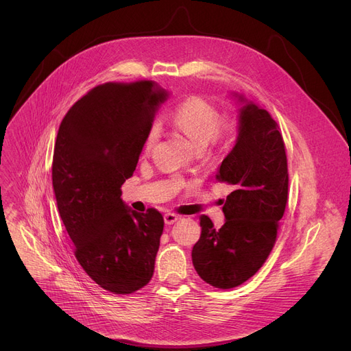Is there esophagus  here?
Here are the masks:
<instances>
[{"label":"esophagus","instance_id":"34e87169","mask_svg":"<svg viewBox=\"0 0 351 351\" xmlns=\"http://www.w3.org/2000/svg\"><path fill=\"white\" fill-rule=\"evenodd\" d=\"M180 219V216L179 215H176V213H166L165 216H163V220H165V223L166 225H173L175 222H178V220Z\"/></svg>","mask_w":351,"mask_h":351}]
</instances>
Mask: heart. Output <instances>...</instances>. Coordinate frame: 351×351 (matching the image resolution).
<instances>
[{"instance_id":"obj_1","label":"heart","mask_w":351,"mask_h":351,"mask_svg":"<svg viewBox=\"0 0 351 351\" xmlns=\"http://www.w3.org/2000/svg\"><path fill=\"white\" fill-rule=\"evenodd\" d=\"M172 123L185 134L196 151H202L220 135L226 132L228 122L219 119L216 108L204 98L191 97L180 102L171 117ZM159 126L155 123L147 131L145 149L151 151L159 139Z\"/></svg>"}]
</instances>
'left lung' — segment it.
<instances>
[{
    "label": "left lung",
    "mask_w": 351,
    "mask_h": 351,
    "mask_svg": "<svg viewBox=\"0 0 351 351\" xmlns=\"http://www.w3.org/2000/svg\"><path fill=\"white\" fill-rule=\"evenodd\" d=\"M239 105L237 136L220 163L216 179L232 185L223 213L225 223L200 215V239L192 249L197 274L217 289L249 280L273 249L278 222L283 217L289 173L279 126L266 109L243 94L230 92Z\"/></svg>",
    "instance_id": "8db88e82"
}]
</instances>
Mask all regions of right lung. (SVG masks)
Wrapping results in <instances>:
<instances>
[{
    "label": "right lung",
    "mask_w": 351,
    "mask_h": 351,
    "mask_svg": "<svg viewBox=\"0 0 351 351\" xmlns=\"http://www.w3.org/2000/svg\"><path fill=\"white\" fill-rule=\"evenodd\" d=\"M169 92L154 81L108 82L64 117L52 158V188L75 257L89 278L117 294L149 283L163 232L156 209L122 200L156 110Z\"/></svg>",
    "instance_id": "add662e5"
}]
</instances>
